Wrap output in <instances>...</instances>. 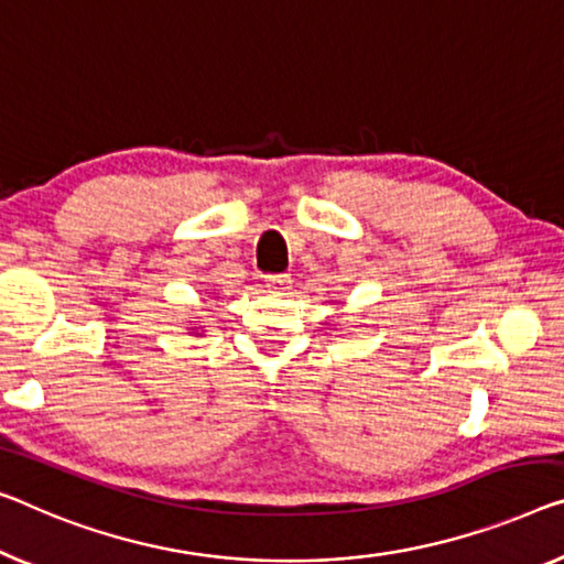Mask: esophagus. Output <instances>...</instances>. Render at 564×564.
<instances>
[{"instance_id":"esophagus-1","label":"esophagus","mask_w":564,"mask_h":564,"mask_svg":"<svg viewBox=\"0 0 564 564\" xmlns=\"http://www.w3.org/2000/svg\"><path fill=\"white\" fill-rule=\"evenodd\" d=\"M265 289L273 291V293H285L291 289V279L283 273H273V275H265Z\"/></svg>"}]
</instances>
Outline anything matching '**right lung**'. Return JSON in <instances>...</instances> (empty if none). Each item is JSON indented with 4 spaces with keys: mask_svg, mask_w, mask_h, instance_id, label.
Instances as JSON below:
<instances>
[{
    "mask_svg": "<svg viewBox=\"0 0 564 564\" xmlns=\"http://www.w3.org/2000/svg\"><path fill=\"white\" fill-rule=\"evenodd\" d=\"M189 332H199V329H197V326H195V329H189Z\"/></svg>",
    "mask_w": 564,
    "mask_h": 564,
    "instance_id": "1",
    "label": "right lung"
}]
</instances>
